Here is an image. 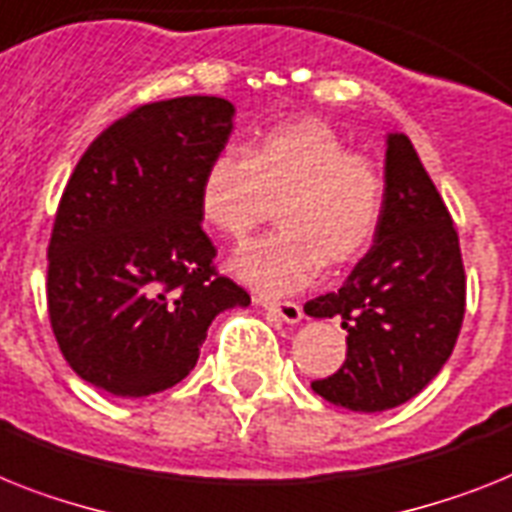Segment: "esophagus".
<instances>
[{
    "mask_svg": "<svg viewBox=\"0 0 512 512\" xmlns=\"http://www.w3.org/2000/svg\"><path fill=\"white\" fill-rule=\"evenodd\" d=\"M256 306H261L264 311H269L272 316H277V319H282L285 324H298L303 319V308L298 306V303H272V301H264V298H256Z\"/></svg>",
    "mask_w": 512,
    "mask_h": 512,
    "instance_id": "obj_1",
    "label": "esophagus"
}]
</instances>
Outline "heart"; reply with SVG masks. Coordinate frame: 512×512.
<instances>
[{"label":"heart","mask_w":512,"mask_h":512,"mask_svg":"<svg viewBox=\"0 0 512 512\" xmlns=\"http://www.w3.org/2000/svg\"><path fill=\"white\" fill-rule=\"evenodd\" d=\"M282 230L240 248L232 274L264 295L314 280L319 266L353 261L377 232L384 185L374 164L319 120L261 130L246 146L219 151L198 185V211L211 230L243 240L272 214Z\"/></svg>","instance_id":"b5f03b06"}]
</instances>
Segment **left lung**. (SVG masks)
Returning <instances> with one entry per match:
<instances>
[{"label":"left lung","mask_w":512,"mask_h":512,"mask_svg":"<svg viewBox=\"0 0 512 512\" xmlns=\"http://www.w3.org/2000/svg\"><path fill=\"white\" fill-rule=\"evenodd\" d=\"M342 319L345 363L311 390L348 411L379 413L416 398L445 366L466 311V272L450 211L413 143L387 133L384 204L374 246L337 293L303 306Z\"/></svg>","instance_id":"1"}]
</instances>
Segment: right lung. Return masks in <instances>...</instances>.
<instances>
[{
	"mask_svg": "<svg viewBox=\"0 0 512 512\" xmlns=\"http://www.w3.org/2000/svg\"><path fill=\"white\" fill-rule=\"evenodd\" d=\"M232 120L219 96L143 104L80 156L54 219L46 301L62 356L96 390H170L193 371L211 322L251 303L214 272L198 211Z\"/></svg>",
	"mask_w": 512,
	"mask_h": 512,
	"instance_id": "obj_1",
	"label": "right lung"
}]
</instances>
